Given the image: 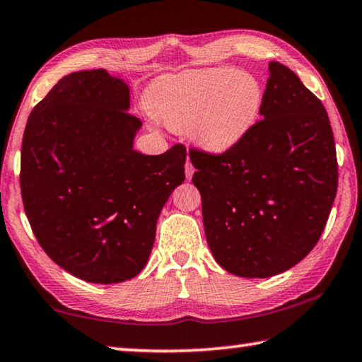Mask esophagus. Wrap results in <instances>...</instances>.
<instances>
[{"mask_svg":"<svg viewBox=\"0 0 362 362\" xmlns=\"http://www.w3.org/2000/svg\"><path fill=\"white\" fill-rule=\"evenodd\" d=\"M193 174H194L193 164H192V161H189V159H187V164H185V175H187V180H192Z\"/></svg>","mask_w":362,"mask_h":362,"instance_id":"34e87169","label":"esophagus"}]
</instances>
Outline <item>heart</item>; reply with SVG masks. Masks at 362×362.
Wrapping results in <instances>:
<instances>
[{"label":"heart","mask_w":362,"mask_h":362,"mask_svg":"<svg viewBox=\"0 0 362 362\" xmlns=\"http://www.w3.org/2000/svg\"><path fill=\"white\" fill-rule=\"evenodd\" d=\"M263 86L252 73L222 65L166 76L151 86L148 107L174 131H187L206 151L235 146L259 118Z\"/></svg>","instance_id":"heart-1"}]
</instances>
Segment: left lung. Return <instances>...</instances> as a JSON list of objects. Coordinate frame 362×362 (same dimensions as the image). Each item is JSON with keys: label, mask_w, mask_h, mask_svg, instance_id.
I'll list each match as a JSON object with an SVG mask.
<instances>
[{"label": "left lung", "mask_w": 362, "mask_h": 362, "mask_svg": "<svg viewBox=\"0 0 362 362\" xmlns=\"http://www.w3.org/2000/svg\"><path fill=\"white\" fill-rule=\"evenodd\" d=\"M268 70L262 119L246 136L220 155L189 150L207 244L241 278H269L303 260L339 183L326 108L286 65L269 62Z\"/></svg>", "instance_id": "8db88e82"}]
</instances>
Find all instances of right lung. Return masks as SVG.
<instances>
[{
	"instance_id": "1",
	"label": "right lung",
	"mask_w": 362,
	"mask_h": 362,
	"mask_svg": "<svg viewBox=\"0 0 362 362\" xmlns=\"http://www.w3.org/2000/svg\"><path fill=\"white\" fill-rule=\"evenodd\" d=\"M129 88L107 70L59 79L28 116L22 140L23 209L42 250L88 283L142 272L156 222L185 180V146L163 155L132 148L142 121Z\"/></svg>"
}]
</instances>
